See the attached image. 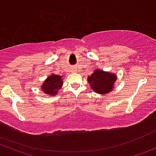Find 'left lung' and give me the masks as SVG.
Segmentation results:
<instances>
[{"instance_id":"8db88e82","label":"left lung","mask_w":156,"mask_h":156,"mask_svg":"<svg viewBox=\"0 0 156 156\" xmlns=\"http://www.w3.org/2000/svg\"><path fill=\"white\" fill-rule=\"evenodd\" d=\"M116 75L111 72L96 69L94 73L87 77V81L91 89L100 94H106L111 92L114 88Z\"/></svg>"}]
</instances>
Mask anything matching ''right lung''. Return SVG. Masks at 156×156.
Here are the masks:
<instances>
[{"instance_id":"add662e5","label":"right lung","mask_w":156,"mask_h":156,"mask_svg":"<svg viewBox=\"0 0 156 156\" xmlns=\"http://www.w3.org/2000/svg\"><path fill=\"white\" fill-rule=\"evenodd\" d=\"M62 83H63L62 76L52 74L44 81L41 86V89L45 94H48V95L54 96L57 94L59 90L61 89Z\"/></svg>"}]
</instances>
